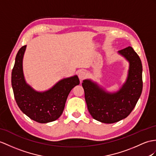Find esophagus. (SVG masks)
<instances>
[{"label": "esophagus", "mask_w": 156, "mask_h": 156, "mask_svg": "<svg viewBox=\"0 0 156 156\" xmlns=\"http://www.w3.org/2000/svg\"><path fill=\"white\" fill-rule=\"evenodd\" d=\"M78 76H79V78L80 79V80H83L87 76V73L85 71H83V70H81L78 73Z\"/></svg>", "instance_id": "esophagus-1"}]
</instances>
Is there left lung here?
<instances>
[{
	"mask_svg": "<svg viewBox=\"0 0 156 156\" xmlns=\"http://www.w3.org/2000/svg\"><path fill=\"white\" fill-rule=\"evenodd\" d=\"M119 52L130 62L126 82L119 92L106 93L89 80H84L82 83L89 113L94 119L103 123H115L126 118L135 107L142 91V65L140 57L130 46Z\"/></svg>",
	"mask_w": 156,
	"mask_h": 156,
	"instance_id": "1",
	"label": "left lung"
}]
</instances>
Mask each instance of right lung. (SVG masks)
<instances>
[{"instance_id": "1", "label": "right lung", "mask_w": 156, "mask_h": 156, "mask_svg": "<svg viewBox=\"0 0 156 156\" xmlns=\"http://www.w3.org/2000/svg\"><path fill=\"white\" fill-rule=\"evenodd\" d=\"M26 45L18 51L12 71L11 82L14 96L18 107L30 119L40 123L54 121L62 115L68 94L79 84L77 76L64 79L50 90L38 93L26 84L23 71L22 59Z\"/></svg>"}]
</instances>
